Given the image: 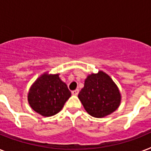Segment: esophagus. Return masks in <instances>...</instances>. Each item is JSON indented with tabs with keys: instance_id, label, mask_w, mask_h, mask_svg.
Returning a JSON list of instances; mask_svg holds the SVG:
<instances>
[{
	"instance_id": "obj_1",
	"label": "esophagus",
	"mask_w": 151,
	"mask_h": 151,
	"mask_svg": "<svg viewBox=\"0 0 151 151\" xmlns=\"http://www.w3.org/2000/svg\"><path fill=\"white\" fill-rule=\"evenodd\" d=\"M78 93H79V90L78 89H76V90H73V91H72V94H73V96H78Z\"/></svg>"
}]
</instances>
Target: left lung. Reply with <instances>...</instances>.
I'll return each mask as SVG.
<instances>
[{
	"mask_svg": "<svg viewBox=\"0 0 151 151\" xmlns=\"http://www.w3.org/2000/svg\"><path fill=\"white\" fill-rule=\"evenodd\" d=\"M78 98L91 116L103 117L117 110L121 102L118 88L103 71L89 75Z\"/></svg>",
	"mask_w": 151,
	"mask_h": 151,
	"instance_id": "8db88e82",
	"label": "left lung"
}]
</instances>
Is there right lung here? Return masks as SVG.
<instances>
[{
	"mask_svg": "<svg viewBox=\"0 0 151 151\" xmlns=\"http://www.w3.org/2000/svg\"><path fill=\"white\" fill-rule=\"evenodd\" d=\"M71 92L59 74L41 75L32 85L28 101L34 111L45 117L56 114L62 110Z\"/></svg>",
	"mask_w": 151,
	"mask_h": 151,
	"instance_id": "obj_1",
	"label": "right lung"
}]
</instances>
